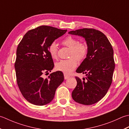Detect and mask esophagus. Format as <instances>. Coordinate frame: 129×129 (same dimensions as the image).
I'll return each mask as SVG.
<instances>
[{"label": "esophagus", "instance_id": "obj_1", "mask_svg": "<svg viewBox=\"0 0 129 129\" xmlns=\"http://www.w3.org/2000/svg\"><path fill=\"white\" fill-rule=\"evenodd\" d=\"M64 79L65 80H67V79H68V78L70 77V76H68V75H64Z\"/></svg>", "mask_w": 129, "mask_h": 129}]
</instances>
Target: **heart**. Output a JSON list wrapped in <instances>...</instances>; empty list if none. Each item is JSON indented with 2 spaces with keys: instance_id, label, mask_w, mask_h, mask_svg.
<instances>
[{
  "instance_id": "b5f03b06",
  "label": "heart",
  "mask_w": 129,
  "mask_h": 129,
  "mask_svg": "<svg viewBox=\"0 0 129 129\" xmlns=\"http://www.w3.org/2000/svg\"><path fill=\"white\" fill-rule=\"evenodd\" d=\"M63 45L70 48L69 57L66 60H61L56 63V69L63 72L64 74H70L77 67V61H82L86 57L88 52V46L85 42H78L76 38L68 36L62 41ZM48 52L53 59L57 58L58 47L55 42H52L48 46Z\"/></svg>"
}]
</instances>
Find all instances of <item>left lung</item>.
<instances>
[{
	"mask_svg": "<svg viewBox=\"0 0 129 129\" xmlns=\"http://www.w3.org/2000/svg\"><path fill=\"white\" fill-rule=\"evenodd\" d=\"M68 33L82 36L88 46L86 58L76 70L77 73H85L86 77L81 80L76 77L77 86L72 97L81 104H94L104 98L111 85L115 66L112 47L103 33L93 28L80 29Z\"/></svg>",
	"mask_w": 129,
	"mask_h": 129,
	"instance_id": "8db88e82",
	"label": "left lung"
}]
</instances>
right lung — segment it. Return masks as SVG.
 Returning <instances> with one entry per match:
<instances>
[{
	"instance_id": "right-lung-1",
	"label": "right lung",
	"mask_w": 129,
	"mask_h": 129,
	"mask_svg": "<svg viewBox=\"0 0 129 129\" xmlns=\"http://www.w3.org/2000/svg\"><path fill=\"white\" fill-rule=\"evenodd\" d=\"M66 31L41 25L26 33L18 44L14 64L17 82L22 95L31 104L38 106L49 104L64 80L62 72L52 73L46 79L42 75L54 67L49 45Z\"/></svg>"
}]
</instances>
